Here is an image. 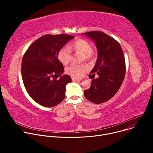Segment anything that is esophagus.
Listing matches in <instances>:
<instances>
[{"label": "esophagus", "mask_w": 153, "mask_h": 153, "mask_svg": "<svg viewBox=\"0 0 153 153\" xmlns=\"http://www.w3.org/2000/svg\"><path fill=\"white\" fill-rule=\"evenodd\" d=\"M72 80L73 82H79L81 80V79H76V78H72Z\"/></svg>", "instance_id": "1"}]
</instances>
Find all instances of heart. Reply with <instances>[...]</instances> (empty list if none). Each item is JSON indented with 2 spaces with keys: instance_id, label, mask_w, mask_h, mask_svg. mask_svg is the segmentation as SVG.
<instances>
[{
  "instance_id": "1",
  "label": "heart",
  "mask_w": 153,
  "mask_h": 153,
  "mask_svg": "<svg viewBox=\"0 0 153 153\" xmlns=\"http://www.w3.org/2000/svg\"><path fill=\"white\" fill-rule=\"evenodd\" d=\"M71 51L82 54V60H89L92 59L95 54L96 50L91 47V44L86 40L79 39L73 42L69 47H62L58 51L57 57L63 65L70 63L71 57ZM88 70V67L84 64H72L66 68V73L76 78L81 77Z\"/></svg>"
}]
</instances>
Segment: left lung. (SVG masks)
Masks as SVG:
<instances>
[{
    "label": "left lung",
    "instance_id": "left-lung-1",
    "mask_svg": "<svg viewBox=\"0 0 153 153\" xmlns=\"http://www.w3.org/2000/svg\"><path fill=\"white\" fill-rule=\"evenodd\" d=\"M83 34L95 42L98 51L95 66L89 75L96 73L98 77L92 79L90 88L85 90L84 95L94 103H102L111 99L123 82L126 71L123 52L117 40L102 31Z\"/></svg>",
    "mask_w": 153,
    "mask_h": 153
}]
</instances>
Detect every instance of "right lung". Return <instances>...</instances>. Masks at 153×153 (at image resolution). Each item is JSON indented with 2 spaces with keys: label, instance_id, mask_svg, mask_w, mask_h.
Returning <instances> with one entry per match:
<instances>
[{
  "label": "right lung",
  "instance_id": "obj_1",
  "mask_svg": "<svg viewBox=\"0 0 153 153\" xmlns=\"http://www.w3.org/2000/svg\"><path fill=\"white\" fill-rule=\"evenodd\" d=\"M74 37L60 34L44 35L28 47L22 60L21 73L25 88L37 103L53 107L63 101L65 86L71 82L69 75L52 79L64 71L63 64L57 57L59 50Z\"/></svg>",
  "mask_w": 153,
  "mask_h": 153
}]
</instances>
